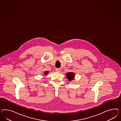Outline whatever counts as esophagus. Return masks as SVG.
I'll list each match as a JSON object with an SVG mask.
<instances>
[{
    "label": "esophagus",
    "mask_w": 121,
    "mask_h": 121,
    "mask_svg": "<svg viewBox=\"0 0 121 121\" xmlns=\"http://www.w3.org/2000/svg\"><path fill=\"white\" fill-rule=\"evenodd\" d=\"M56 71L57 72H61V69H58V68H57V69H56Z\"/></svg>",
    "instance_id": "34e87169"
}]
</instances>
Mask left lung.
Wrapping results in <instances>:
<instances>
[{
    "label": "left lung",
    "mask_w": 121,
    "mask_h": 121,
    "mask_svg": "<svg viewBox=\"0 0 121 121\" xmlns=\"http://www.w3.org/2000/svg\"><path fill=\"white\" fill-rule=\"evenodd\" d=\"M66 77L69 82L73 81L75 78V73L73 72H68L66 73Z\"/></svg>",
    "instance_id": "1"
}]
</instances>
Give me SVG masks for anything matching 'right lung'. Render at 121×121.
<instances>
[{
	"label": "right lung",
	"instance_id": "right-lung-1",
	"mask_svg": "<svg viewBox=\"0 0 121 121\" xmlns=\"http://www.w3.org/2000/svg\"><path fill=\"white\" fill-rule=\"evenodd\" d=\"M48 73H49V71H44V73H43V76H46V75H48Z\"/></svg>",
	"mask_w": 121,
	"mask_h": 121
}]
</instances>
